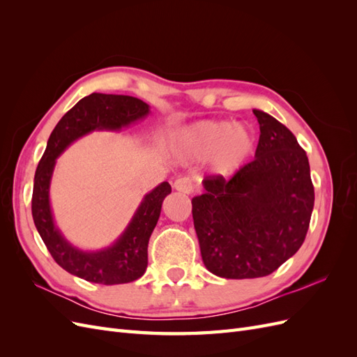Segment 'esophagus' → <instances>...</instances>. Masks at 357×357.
I'll use <instances>...</instances> for the list:
<instances>
[{
  "mask_svg": "<svg viewBox=\"0 0 357 357\" xmlns=\"http://www.w3.org/2000/svg\"><path fill=\"white\" fill-rule=\"evenodd\" d=\"M176 190L181 192V193H186V195H190L193 192V185H192V180L188 177H180L174 181V185H172Z\"/></svg>",
  "mask_w": 357,
  "mask_h": 357,
  "instance_id": "1",
  "label": "esophagus"
}]
</instances>
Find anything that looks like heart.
I'll use <instances>...</instances> for the list:
<instances>
[{"instance_id":"heart-1","label":"heart","mask_w":357,"mask_h":357,"mask_svg":"<svg viewBox=\"0 0 357 357\" xmlns=\"http://www.w3.org/2000/svg\"><path fill=\"white\" fill-rule=\"evenodd\" d=\"M255 149V135L244 125L229 121H201L181 129L176 153L188 162L208 160L215 176L231 177L240 171Z\"/></svg>"}]
</instances>
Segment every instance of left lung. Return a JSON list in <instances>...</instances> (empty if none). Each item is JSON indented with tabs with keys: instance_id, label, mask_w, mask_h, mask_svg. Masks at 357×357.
Here are the masks:
<instances>
[{
	"instance_id": "1",
	"label": "left lung",
	"mask_w": 357,
	"mask_h": 357,
	"mask_svg": "<svg viewBox=\"0 0 357 357\" xmlns=\"http://www.w3.org/2000/svg\"><path fill=\"white\" fill-rule=\"evenodd\" d=\"M253 113L261 128L255 159L231 180L207 177L192 198L202 262L223 278L274 273L304 243L314 207L307 153L277 119Z\"/></svg>"
}]
</instances>
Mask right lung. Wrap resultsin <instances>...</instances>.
<instances>
[{"instance_id":"1","label":"right lung","mask_w":357,"mask_h":357,"mask_svg":"<svg viewBox=\"0 0 357 357\" xmlns=\"http://www.w3.org/2000/svg\"><path fill=\"white\" fill-rule=\"evenodd\" d=\"M150 105L128 95L91 93L62 116L53 129L38 162L32 190V219L56 264L73 275L98 284H123L142 277L147 268V245L159 220L162 202L171 193L162 181L143 197L125 231L100 250H83L71 244L53 218L50 183L56 159L79 138L93 131L119 132L143 121Z\"/></svg>"}]
</instances>
